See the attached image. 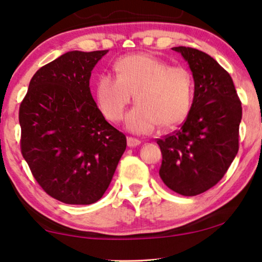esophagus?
I'll return each instance as SVG.
<instances>
[{
	"mask_svg": "<svg viewBox=\"0 0 262 262\" xmlns=\"http://www.w3.org/2000/svg\"><path fill=\"white\" fill-rule=\"evenodd\" d=\"M141 141H139L138 138H135V137H127V145L130 146V148H134V146H137L141 144Z\"/></svg>",
	"mask_w": 262,
	"mask_h": 262,
	"instance_id": "1",
	"label": "esophagus"
}]
</instances>
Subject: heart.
Segmentation results:
<instances>
[{"label":"heart","instance_id":"obj_1","mask_svg":"<svg viewBox=\"0 0 262 262\" xmlns=\"http://www.w3.org/2000/svg\"><path fill=\"white\" fill-rule=\"evenodd\" d=\"M113 69L117 78L103 75L95 87L100 112L111 123L123 119L132 95L137 105L126 117L132 132L149 134L159 125L173 128L187 119L194 98V80L187 68L139 53L121 57Z\"/></svg>","mask_w":262,"mask_h":262}]
</instances>
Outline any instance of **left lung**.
<instances>
[{
    "mask_svg": "<svg viewBox=\"0 0 262 262\" xmlns=\"http://www.w3.org/2000/svg\"><path fill=\"white\" fill-rule=\"evenodd\" d=\"M194 78L189 116L178 130L157 139L160 177L181 195L206 192L222 180L238 151L242 106L232 78L207 53L178 46Z\"/></svg>",
    "mask_w": 262,
    "mask_h": 262,
    "instance_id": "obj_1",
    "label": "left lung"
}]
</instances>
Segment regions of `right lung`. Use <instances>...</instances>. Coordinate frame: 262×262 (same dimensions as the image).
Masks as SVG:
<instances>
[{"label": "right lung", "mask_w": 262, "mask_h": 262, "mask_svg": "<svg viewBox=\"0 0 262 262\" xmlns=\"http://www.w3.org/2000/svg\"><path fill=\"white\" fill-rule=\"evenodd\" d=\"M108 50L70 51L33 75L20 103V148L50 196L89 205L108 188L126 137L100 112L89 80Z\"/></svg>", "instance_id": "right-lung-1"}]
</instances>
